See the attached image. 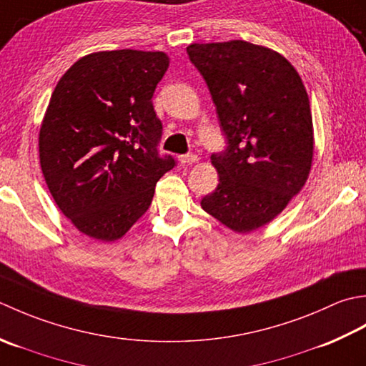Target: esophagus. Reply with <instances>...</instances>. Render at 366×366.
Returning <instances> with one entry per match:
<instances>
[{
	"label": "esophagus",
	"mask_w": 366,
	"mask_h": 366,
	"mask_svg": "<svg viewBox=\"0 0 366 366\" xmlns=\"http://www.w3.org/2000/svg\"><path fill=\"white\" fill-rule=\"evenodd\" d=\"M178 159H180L182 164H196L199 161L197 154H192V153L191 154H182Z\"/></svg>",
	"instance_id": "obj_1"
}]
</instances>
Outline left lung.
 <instances>
[{
  "label": "left lung",
  "instance_id": "8db88e82",
  "mask_svg": "<svg viewBox=\"0 0 366 366\" xmlns=\"http://www.w3.org/2000/svg\"><path fill=\"white\" fill-rule=\"evenodd\" d=\"M229 147L212 154L219 183L204 210L237 234L272 222L307 183L315 129L297 69L278 51L240 39L189 44Z\"/></svg>",
  "mask_w": 366,
  "mask_h": 366
}]
</instances>
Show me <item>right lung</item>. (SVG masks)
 Listing matches in <instances>:
<instances>
[{"mask_svg":"<svg viewBox=\"0 0 366 366\" xmlns=\"http://www.w3.org/2000/svg\"><path fill=\"white\" fill-rule=\"evenodd\" d=\"M169 63L159 50L94 51L51 93L39 129L41 169L59 210L89 238L124 237L175 166L156 150L162 124L152 102Z\"/></svg>","mask_w":366,"mask_h":366,"instance_id":"1","label":"right lung"}]
</instances>
